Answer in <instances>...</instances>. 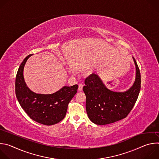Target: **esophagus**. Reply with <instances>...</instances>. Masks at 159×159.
Listing matches in <instances>:
<instances>
[{
	"label": "esophagus",
	"mask_w": 159,
	"mask_h": 159,
	"mask_svg": "<svg viewBox=\"0 0 159 159\" xmlns=\"http://www.w3.org/2000/svg\"><path fill=\"white\" fill-rule=\"evenodd\" d=\"M82 89H83V85L82 84H79V91H81V90H82Z\"/></svg>",
	"instance_id": "obj_1"
}]
</instances>
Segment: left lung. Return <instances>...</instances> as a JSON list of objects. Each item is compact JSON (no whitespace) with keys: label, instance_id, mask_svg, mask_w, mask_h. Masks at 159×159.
Returning <instances> with one entry per match:
<instances>
[{"label":"left lung","instance_id":"8db88e82","mask_svg":"<svg viewBox=\"0 0 159 159\" xmlns=\"http://www.w3.org/2000/svg\"><path fill=\"white\" fill-rule=\"evenodd\" d=\"M136 66L133 85L125 92H115L108 89L99 76L92 74L85 80L83 90L86 96V111L90 120L96 125H104L125 118L137 101L141 88V75Z\"/></svg>","mask_w":159,"mask_h":159}]
</instances>
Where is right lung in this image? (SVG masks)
<instances>
[{
  "label": "right lung",
  "instance_id": "1",
  "mask_svg": "<svg viewBox=\"0 0 159 159\" xmlns=\"http://www.w3.org/2000/svg\"><path fill=\"white\" fill-rule=\"evenodd\" d=\"M31 55L26 57L19 67L15 84L16 98L33 120L47 126L57 124L65 118L68 104L77 93L78 85L64 86L51 94L33 93L27 87L23 76L24 66Z\"/></svg>",
  "mask_w": 159,
  "mask_h": 159
}]
</instances>
